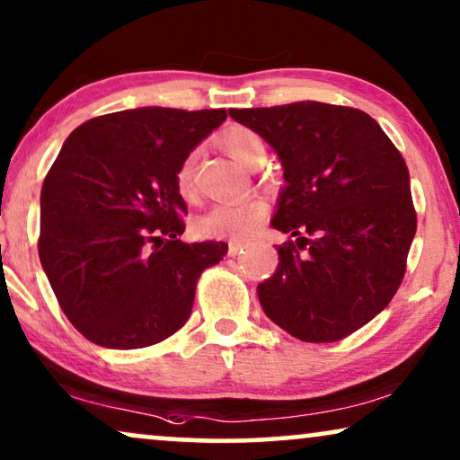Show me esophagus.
<instances>
[{"mask_svg":"<svg viewBox=\"0 0 460 460\" xmlns=\"http://www.w3.org/2000/svg\"><path fill=\"white\" fill-rule=\"evenodd\" d=\"M243 248H245L243 242H231L229 243V256H237Z\"/></svg>","mask_w":460,"mask_h":460,"instance_id":"1","label":"esophagus"}]
</instances>
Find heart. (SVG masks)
I'll return each mask as SVG.
<instances>
[{
    "label": "heart",
    "instance_id": "obj_1",
    "mask_svg": "<svg viewBox=\"0 0 460 460\" xmlns=\"http://www.w3.org/2000/svg\"><path fill=\"white\" fill-rule=\"evenodd\" d=\"M218 144L239 164L254 168L262 164L264 144L261 135L248 127H229L218 135ZM193 163L196 156H187L177 171V190L183 198L193 196ZM269 204L261 198H248L242 202L217 204L196 218L193 227L204 237H248L267 217Z\"/></svg>",
    "mask_w": 460,
    "mask_h": 460
}]
</instances>
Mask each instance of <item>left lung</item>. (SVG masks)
I'll list each match as a JSON object with an SVG mask.
<instances>
[{
  "instance_id": "obj_1",
  "label": "left lung",
  "mask_w": 460,
  "mask_h": 460,
  "mask_svg": "<svg viewBox=\"0 0 460 460\" xmlns=\"http://www.w3.org/2000/svg\"><path fill=\"white\" fill-rule=\"evenodd\" d=\"M273 147L286 185L273 229V277L258 283L264 314L302 341H338L367 325L396 294L417 231L404 158L357 108L296 102L229 110Z\"/></svg>"
}]
</instances>
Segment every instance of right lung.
<instances>
[{
    "label": "right lung",
    "mask_w": 460,
    "mask_h": 460,
    "mask_svg": "<svg viewBox=\"0 0 460 460\" xmlns=\"http://www.w3.org/2000/svg\"><path fill=\"white\" fill-rule=\"evenodd\" d=\"M225 110L135 108L83 122L41 187L39 261L68 321L114 350L158 344L190 319L225 242L185 243L177 171Z\"/></svg>",
    "instance_id": "right-lung-1"
}]
</instances>
